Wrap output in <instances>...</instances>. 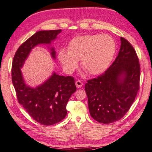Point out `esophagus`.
I'll return each instance as SVG.
<instances>
[{
  "label": "esophagus",
  "mask_w": 152,
  "mask_h": 152,
  "mask_svg": "<svg viewBox=\"0 0 152 152\" xmlns=\"http://www.w3.org/2000/svg\"><path fill=\"white\" fill-rule=\"evenodd\" d=\"M75 85L77 88H80V87H81L82 86H83V83H82L81 81H77L75 82Z\"/></svg>",
  "instance_id": "34e87169"
}]
</instances>
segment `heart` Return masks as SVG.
I'll return each instance as SVG.
<instances>
[{"label": "heart", "instance_id": "obj_1", "mask_svg": "<svg viewBox=\"0 0 152 152\" xmlns=\"http://www.w3.org/2000/svg\"><path fill=\"white\" fill-rule=\"evenodd\" d=\"M116 50L114 39L108 34H87L71 40L68 50L61 49L58 58L66 73H71L81 59V66L91 75L107 70Z\"/></svg>", "mask_w": 152, "mask_h": 152}]
</instances>
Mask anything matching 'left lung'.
I'll return each mask as SVG.
<instances>
[{
    "label": "left lung",
    "mask_w": 152,
    "mask_h": 152,
    "mask_svg": "<svg viewBox=\"0 0 152 152\" xmlns=\"http://www.w3.org/2000/svg\"><path fill=\"white\" fill-rule=\"evenodd\" d=\"M118 57L110 68L85 86L90 115L97 121L111 124L123 118L136 97L140 66L131 44L120 37Z\"/></svg>",
    "instance_id": "obj_1"
}]
</instances>
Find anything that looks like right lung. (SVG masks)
I'll return each instance as SVG.
<instances>
[{
    "instance_id": "obj_1",
    "label": "right lung",
    "mask_w": 152,
    "mask_h": 152,
    "mask_svg": "<svg viewBox=\"0 0 152 152\" xmlns=\"http://www.w3.org/2000/svg\"><path fill=\"white\" fill-rule=\"evenodd\" d=\"M61 32V30L37 32L20 45L13 58L12 81L18 103L34 120L44 126H52L65 118L66 104L77 90L74 78L61 76L53 71L43 83L31 87L24 79L21 69L31 50L39 45H47L51 57L55 60L56 51L50 45Z\"/></svg>"
}]
</instances>
